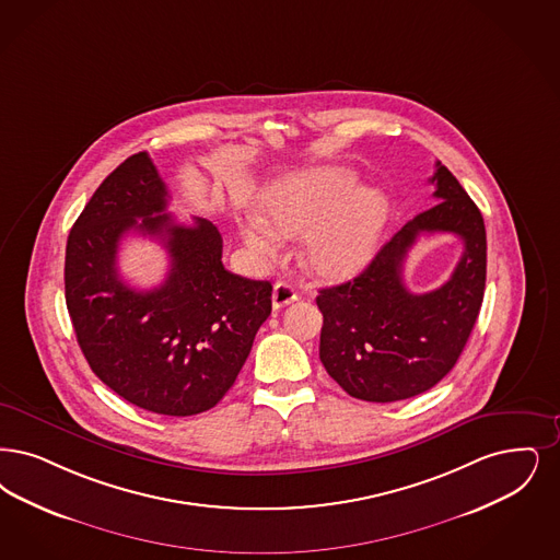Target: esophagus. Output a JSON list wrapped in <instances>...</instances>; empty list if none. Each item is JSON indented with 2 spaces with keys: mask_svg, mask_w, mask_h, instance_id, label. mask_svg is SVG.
Listing matches in <instances>:
<instances>
[{
  "mask_svg": "<svg viewBox=\"0 0 560 560\" xmlns=\"http://www.w3.org/2000/svg\"><path fill=\"white\" fill-rule=\"evenodd\" d=\"M293 300H298L295 288L291 283H285V281H277L275 288H272V308L279 311V308L291 304Z\"/></svg>",
  "mask_w": 560,
  "mask_h": 560,
  "instance_id": "34e87169",
  "label": "esophagus"
}]
</instances>
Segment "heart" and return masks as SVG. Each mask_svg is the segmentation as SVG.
Returning a JSON list of instances; mask_svg holds the SVG:
<instances>
[{
    "instance_id": "obj_1",
    "label": "heart",
    "mask_w": 560,
    "mask_h": 560,
    "mask_svg": "<svg viewBox=\"0 0 560 560\" xmlns=\"http://www.w3.org/2000/svg\"><path fill=\"white\" fill-rule=\"evenodd\" d=\"M343 168L325 166L293 175L265 194L260 217L240 224L242 240L258 258H275L283 237L310 233L302 246V262L320 279L354 277L371 260L389 201L375 187H359Z\"/></svg>"
}]
</instances>
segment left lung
I'll use <instances>...</instances> for the list:
<instances>
[{"label": "left lung", "instance_id": "obj_1", "mask_svg": "<svg viewBox=\"0 0 560 560\" xmlns=\"http://www.w3.org/2000/svg\"><path fill=\"white\" fill-rule=\"evenodd\" d=\"M429 183L438 201L404 224L359 277L316 295L318 357L352 398L396 402L431 389L456 364L479 316L488 260L483 217L442 162ZM421 232H454L466 249L442 289L412 294L402 285V258Z\"/></svg>", "mask_w": 560, "mask_h": 560}]
</instances>
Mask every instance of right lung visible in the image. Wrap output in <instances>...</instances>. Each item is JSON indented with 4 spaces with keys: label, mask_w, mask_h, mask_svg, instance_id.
<instances>
[{
    "label": "right lung",
    "mask_w": 560,
    "mask_h": 560,
    "mask_svg": "<svg viewBox=\"0 0 560 560\" xmlns=\"http://www.w3.org/2000/svg\"><path fill=\"white\" fill-rule=\"evenodd\" d=\"M168 191L145 152L104 179L72 224L65 288L77 341L91 371L143 410L191 417L223 400L256 331L269 318V281L223 267V237L206 219L175 223ZM137 230L170 252L172 270L154 291L117 275L119 240Z\"/></svg>",
    "instance_id": "obj_1"
}]
</instances>
